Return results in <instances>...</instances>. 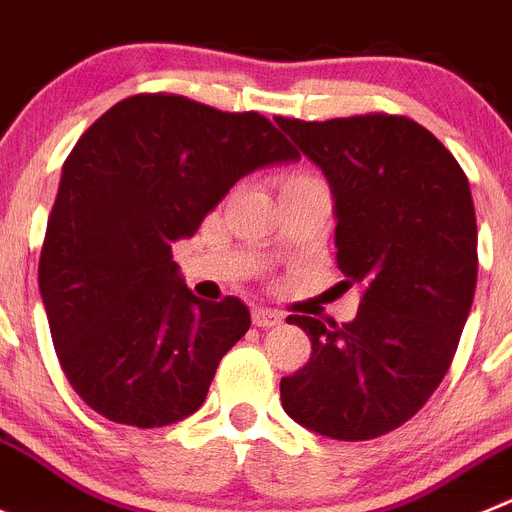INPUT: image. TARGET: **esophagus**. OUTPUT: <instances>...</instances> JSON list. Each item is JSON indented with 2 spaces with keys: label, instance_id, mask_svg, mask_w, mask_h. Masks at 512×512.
<instances>
[{
  "label": "esophagus",
  "instance_id": "obj_1",
  "mask_svg": "<svg viewBox=\"0 0 512 512\" xmlns=\"http://www.w3.org/2000/svg\"><path fill=\"white\" fill-rule=\"evenodd\" d=\"M280 321H283V316L273 308H255L252 311V324L260 326V329H273V326H280Z\"/></svg>",
  "mask_w": 512,
  "mask_h": 512
}]
</instances>
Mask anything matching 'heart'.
I'll return each mask as SVG.
<instances>
[{
    "label": "heart",
    "mask_w": 512,
    "mask_h": 512,
    "mask_svg": "<svg viewBox=\"0 0 512 512\" xmlns=\"http://www.w3.org/2000/svg\"><path fill=\"white\" fill-rule=\"evenodd\" d=\"M308 181H313V178H308V176H285L283 178V188L285 186H298V183H308Z\"/></svg>",
    "instance_id": "b5f03b06"
}]
</instances>
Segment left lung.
<instances>
[{
    "mask_svg": "<svg viewBox=\"0 0 512 512\" xmlns=\"http://www.w3.org/2000/svg\"><path fill=\"white\" fill-rule=\"evenodd\" d=\"M275 122L329 181L336 265L362 293L349 324L288 316L313 352L280 380V400L313 434L377 439L434 395L467 324L477 285L469 181L408 117Z\"/></svg>",
    "mask_w": 512,
    "mask_h": 512,
    "instance_id": "1",
    "label": "left lung"
}]
</instances>
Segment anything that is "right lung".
<instances>
[{
  "instance_id": "add662e5",
  "label": "right lung",
  "mask_w": 512,
  "mask_h": 512,
  "mask_svg": "<svg viewBox=\"0 0 512 512\" xmlns=\"http://www.w3.org/2000/svg\"><path fill=\"white\" fill-rule=\"evenodd\" d=\"M293 160L257 112L168 94L119 101L76 142L38 278L63 372L99 416L155 428L204 405L250 311L234 296H193L173 242L193 237L239 178Z\"/></svg>"
}]
</instances>
